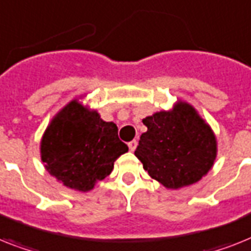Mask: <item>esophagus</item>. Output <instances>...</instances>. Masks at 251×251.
I'll use <instances>...</instances> for the list:
<instances>
[{
  "label": "esophagus",
  "mask_w": 251,
  "mask_h": 251,
  "mask_svg": "<svg viewBox=\"0 0 251 251\" xmlns=\"http://www.w3.org/2000/svg\"><path fill=\"white\" fill-rule=\"evenodd\" d=\"M127 146H129V150L131 151V152H134V151H135V148H136V146H138V143H136V140H131V142H130Z\"/></svg>",
  "instance_id": "esophagus-1"
}]
</instances>
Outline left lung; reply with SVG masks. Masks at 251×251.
Returning <instances> with one entry per match:
<instances>
[{"label":"left lung","mask_w":251,"mask_h":251,"mask_svg":"<svg viewBox=\"0 0 251 251\" xmlns=\"http://www.w3.org/2000/svg\"><path fill=\"white\" fill-rule=\"evenodd\" d=\"M143 124L147 131L134 154L165 188L195 184L213 168L217 136L193 105L178 99L172 109L147 116Z\"/></svg>","instance_id":"left-lung-1"}]
</instances>
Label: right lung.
I'll use <instances>...</instances> for the list:
<instances>
[{
	"instance_id": "obj_1",
	"label": "right lung",
	"mask_w": 251,
	"mask_h": 251,
	"mask_svg": "<svg viewBox=\"0 0 251 251\" xmlns=\"http://www.w3.org/2000/svg\"><path fill=\"white\" fill-rule=\"evenodd\" d=\"M75 98L51 119L41 138L45 169L68 188L89 192L113 170L115 161L129 148L119 139L115 122Z\"/></svg>"
}]
</instances>
